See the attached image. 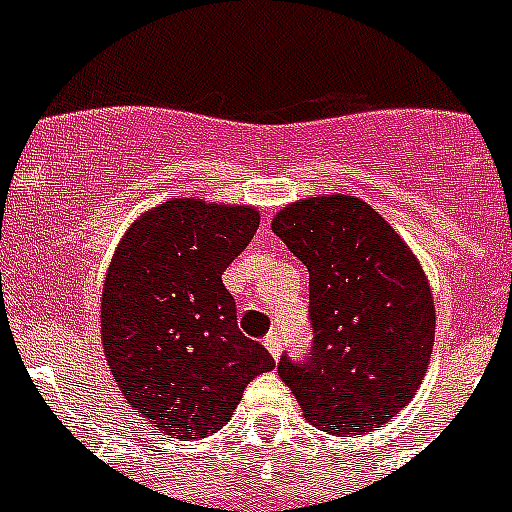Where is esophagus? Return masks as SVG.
Instances as JSON below:
<instances>
[{
    "mask_svg": "<svg viewBox=\"0 0 512 512\" xmlns=\"http://www.w3.org/2000/svg\"><path fill=\"white\" fill-rule=\"evenodd\" d=\"M264 346L274 359H279V354H282V333H279V330H271L269 336L264 338Z\"/></svg>",
    "mask_w": 512,
    "mask_h": 512,
    "instance_id": "1",
    "label": "esophagus"
}]
</instances>
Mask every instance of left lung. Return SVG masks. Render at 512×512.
<instances>
[{
  "mask_svg": "<svg viewBox=\"0 0 512 512\" xmlns=\"http://www.w3.org/2000/svg\"><path fill=\"white\" fill-rule=\"evenodd\" d=\"M274 233L310 271L312 343L282 354L279 377L307 423L343 436L382 428L418 392L436 336L425 274L366 202L312 197L274 217Z\"/></svg>",
  "mask_w": 512,
  "mask_h": 512,
  "instance_id": "left-lung-1",
  "label": "left lung"
}]
</instances>
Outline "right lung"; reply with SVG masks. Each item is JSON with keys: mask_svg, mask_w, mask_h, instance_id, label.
Returning <instances> with one entry per match:
<instances>
[{"mask_svg": "<svg viewBox=\"0 0 512 512\" xmlns=\"http://www.w3.org/2000/svg\"><path fill=\"white\" fill-rule=\"evenodd\" d=\"M251 207L171 200L125 233L102 292V343L122 395L166 438H205L277 361L238 328L223 271L251 243Z\"/></svg>", "mask_w": 512, "mask_h": 512, "instance_id": "right-lung-1", "label": "right lung"}]
</instances>
